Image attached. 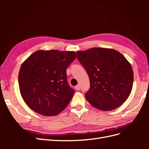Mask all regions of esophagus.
<instances>
[{
	"label": "esophagus",
	"instance_id": "1",
	"mask_svg": "<svg viewBox=\"0 0 149 149\" xmlns=\"http://www.w3.org/2000/svg\"><path fill=\"white\" fill-rule=\"evenodd\" d=\"M75 89L76 90H78V91H79V90H80V86L79 84H78L77 86H75Z\"/></svg>",
	"mask_w": 149,
	"mask_h": 149
}]
</instances>
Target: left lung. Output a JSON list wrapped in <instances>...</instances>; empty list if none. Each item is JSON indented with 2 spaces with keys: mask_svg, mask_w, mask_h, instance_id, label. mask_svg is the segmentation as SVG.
<instances>
[{
  "mask_svg": "<svg viewBox=\"0 0 149 149\" xmlns=\"http://www.w3.org/2000/svg\"><path fill=\"white\" fill-rule=\"evenodd\" d=\"M76 53L89 78L90 88L85 94L88 101L103 111L123 104L131 93L134 81L132 66L125 56L114 49L97 47Z\"/></svg>",
  "mask_w": 149,
  "mask_h": 149,
  "instance_id": "1",
  "label": "left lung"
}]
</instances>
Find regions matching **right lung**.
Masks as SVG:
<instances>
[{
	"instance_id": "obj_1",
	"label": "right lung",
	"mask_w": 149,
	"mask_h": 149,
	"mask_svg": "<svg viewBox=\"0 0 149 149\" xmlns=\"http://www.w3.org/2000/svg\"><path fill=\"white\" fill-rule=\"evenodd\" d=\"M76 58L73 51L40 49L26 58L19 73L21 96L31 110L45 116L63 111L74 93L67 83V68Z\"/></svg>"
}]
</instances>
